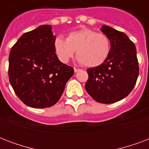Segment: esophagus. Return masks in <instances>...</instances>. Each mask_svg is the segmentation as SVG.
Instances as JSON below:
<instances>
[{
    "label": "esophagus",
    "mask_w": 149,
    "mask_h": 149,
    "mask_svg": "<svg viewBox=\"0 0 149 149\" xmlns=\"http://www.w3.org/2000/svg\"><path fill=\"white\" fill-rule=\"evenodd\" d=\"M79 71H80V70H79V69H77V68H74V72H78Z\"/></svg>",
    "instance_id": "esophagus-1"
}]
</instances>
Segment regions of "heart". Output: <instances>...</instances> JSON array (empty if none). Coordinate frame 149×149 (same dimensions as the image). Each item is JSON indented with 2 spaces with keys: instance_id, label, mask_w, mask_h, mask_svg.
I'll return each mask as SVG.
<instances>
[{
  "instance_id": "obj_1",
  "label": "heart",
  "mask_w": 149,
  "mask_h": 149,
  "mask_svg": "<svg viewBox=\"0 0 149 149\" xmlns=\"http://www.w3.org/2000/svg\"><path fill=\"white\" fill-rule=\"evenodd\" d=\"M53 45L56 56L62 63H67L77 51L78 61L86 67L103 64L108 58L111 49L108 36L91 29L70 32L66 39L57 36Z\"/></svg>"
}]
</instances>
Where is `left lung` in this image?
I'll use <instances>...</instances> for the list:
<instances>
[{
	"instance_id": "left-lung-1",
	"label": "left lung",
	"mask_w": 149,
	"mask_h": 149,
	"mask_svg": "<svg viewBox=\"0 0 149 149\" xmlns=\"http://www.w3.org/2000/svg\"><path fill=\"white\" fill-rule=\"evenodd\" d=\"M100 31L111 40L108 58L103 64L87 70L86 92L96 101L112 104L126 97L139 77L136 47L126 34L107 25Z\"/></svg>"
}]
</instances>
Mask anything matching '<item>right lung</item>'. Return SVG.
Masks as SVG:
<instances>
[{"label":"right lung","mask_w":149,"mask_h":149,"mask_svg":"<svg viewBox=\"0 0 149 149\" xmlns=\"http://www.w3.org/2000/svg\"><path fill=\"white\" fill-rule=\"evenodd\" d=\"M52 26L43 24L23 34L11 48L8 76L15 93L27 106L49 107L63 94L73 68L59 61Z\"/></svg>","instance_id":"right-lung-1"}]
</instances>
